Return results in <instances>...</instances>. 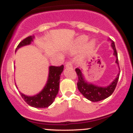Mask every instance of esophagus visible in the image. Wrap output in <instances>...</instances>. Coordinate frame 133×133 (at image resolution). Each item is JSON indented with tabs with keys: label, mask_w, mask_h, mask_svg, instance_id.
Here are the masks:
<instances>
[{
	"label": "esophagus",
	"mask_w": 133,
	"mask_h": 133,
	"mask_svg": "<svg viewBox=\"0 0 133 133\" xmlns=\"http://www.w3.org/2000/svg\"><path fill=\"white\" fill-rule=\"evenodd\" d=\"M65 66H66L67 68H72V62H71V61H68V62H66V64H65Z\"/></svg>",
	"instance_id": "1"
}]
</instances>
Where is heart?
<instances>
[{"label": "heart", "mask_w": 133, "mask_h": 133, "mask_svg": "<svg viewBox=\"0 0 133 133\" xmlns=\"http://www.w3.org/2000/svg\"><path fill=\"white\" fill-rule=\"evenodd\" d=\"M88 38L87 36H81L79 37L78 40L76 41V45L78 48H81L84 46V45L87 43V41H88ZM95 46V42L93 40L90 41V42L87 45V50L88 52H90L92 50V49Z\"/></svg>", "instance_id": "b5f03b06"}]
</instances>
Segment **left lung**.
<instances>
[{"label":"left lung","mask_w":133,"mask_h":133,"mask_svg":"<svg viewBox=\"0 0 133 133\" xmlns=\"http://www.w3.org/2000/svg\"><path fill=\"white\" fill-rule=\"evenodd\" d=\"M112 43L111 46L114 50V55L116 56V62L119 65V61H118L117 52L116 46H115L114 41L111 40ZM77 75L78 77V81L77 83L78 88L80 93L84 96L86 98L90 100L91 102H99L102 100L107 98L113 93L116 88L117 84L118 79L119 78V73L117 76L116 78L112 81V83L110 85L105 87H98V86L94 85V84L89 83L84 80V76H83L81 70L78 68L75 69Z\"/></svg>","instance_id":"1"}]
</instances>
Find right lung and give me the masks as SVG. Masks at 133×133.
<instances>
[{"mask_svg":"<svg viewBox=\"0 0 133 133\" xmlns=\"http://www.w3.org/2000/svg\"><path fill=\"white\" fill-rule=\"evenodd\" d=\"M34 35L29 36L22 40L17 45L16 51L20 47L30 45L33 42ZM64 69V65L50 66L47 82L43 90L35 96H26L20 92L21 97L29 105L35 108H45L50 106L59 91L60 76ZM16 88H17V86Z\"/></svg>","mask_w":133,"mask_h":133,"instance_id":"add662e5","label":"right lung"}]
</instances>
